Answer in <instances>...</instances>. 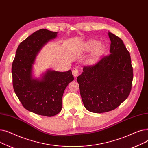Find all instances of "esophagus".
I'll return each instance as SVG.
<instances>
[{
    "label": "esophagus",
    "mask_w": 148,
    "mask_h": 148,
    "mask_svg": "<svg viewBox=\"0 0 148 148\" xmlns=\"http://www.w3.org/2000/svg\"><path fill=\"white\" fill-rule=\"evenodd\" d=\"M72 73H73V75H74V77H76L77 76H78L79 74V70L77 69V68H73V69L72 70Z\"/></svg>",
    "instance_id": "obj_1"
}]
</instances>
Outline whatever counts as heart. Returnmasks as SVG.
Instances as JSON below:
<instances>
[{
    "instance_id": "obj_1",
    "label": "heart",
    "mask_w": 148,
    "mask_h": 148,
    "mask_svg": "<svg viewBox=\"0 0 148 148\" xmlns=\"http://www.w3.org/2000/svg\"><path fill=\"white\" fill-rule=\"evenodd\" d=\"M99 42L96 40H89L84 45V50L86 51H90L94 50L92 51L91 55L89 57L87 60V63L92 65H94L97 61L98 60L99 57L103 51V46L101 45H98Z\"/></svg>"
}]
</instances>
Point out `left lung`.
<instances>
[{
    "label": "left lung",
    "mask_w": 148,
    "mask_h": 148,
    "mask_svg": "<svg viewBox=\"0 0 148 148\" xmlns=\"http://www.w3.org/2000/svg\"><path fill=\"white\" fill-rule=\"evenodd\" d=\"M109 55L95 65L84 66L77 77L84 107L93 113L115 109L130 94L133 79L130 54L118 36L108 32Z\"/></svg>",
    "instance_id": "left-lung-1"
}]
</instances>
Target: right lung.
<instances>
[{
    "label": "right lung",
    "instance_id": "obj_1",
    "mask_svg": "<svg viewBox=\"0 0 148 148\" xmlns=\"http://www.w3.org/2000/svg\"><path fill=\"white\" fill-rule=\"evenodd\" d=\"M57 32L42 29L21 42L12 65L13 88L26 110L35 114L53 116L62 110V96L74 80L71 70L59 72L47 69L41 78L33 75V65L43 46L57 36Z\"/></svg>",
    "mask_w": 148,
    "mask_h": 148
}]
</instances>
